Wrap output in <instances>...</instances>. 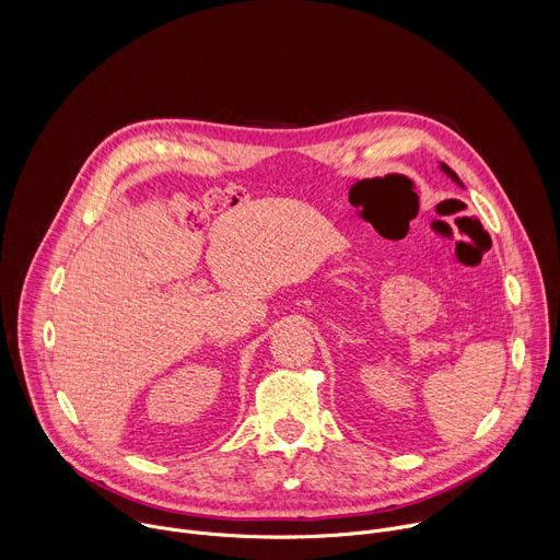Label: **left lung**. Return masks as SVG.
Wrapping results in <instances>:
<instances>
[{
  "mask_svg": "<svg viewBox=\"0 0 560 560\" xmlns=\"http://www.w3.org/2000/svg\"><path fill=\"white\" fill-rule=\"evenodd\" d=\"M441 168H443V171H445V173H447V175H450V177H452V179H454V182H456V184H460V179H458V177H456V173H454V171H452V168H450V166H445V164H441ZM460 186H463V184H460Z\"/></svg>",
  "mask_w": 560,
  "mask_h": 560,
  "instance_id": "obj_1",
  "label": "left lung"
}]
</instances>
